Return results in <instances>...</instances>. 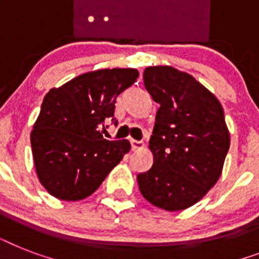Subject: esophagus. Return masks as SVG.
<instances>
[{"label":"esophagus","mask_w":259,"mask_h":259,"mask_svg":"<svg viewBox=\"0 0 259 259\" xmlns=\"http://www.w3.org/2000/svg\"><path fill=\"white\" fill-rule=\"evenodd\" d=\"M132 142V149L133 150H138V149H142L144 148V142L142 141H137V140H130Z\"/></svg>","instance_id":"obj_1"}]
</instances>
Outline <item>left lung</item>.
I'll return each instance as SVG.
<instances>
[{
  "mask_svg": "<svg viewBox=\"0 0 259 259\" xmlns=\"http://www.w3.org/2000/svg\"><path fill=\"white\" fill-rule=\"evenodd\" d=\"M144 83L160 109L149 141L153 165L138 175V188L150 204L181 211L221 177L230 148L223 107L192 75L170 66L145 68Z\"/></svg>",
  "mask_w": 259,
  "mask_h": 259,
  "instance_id": "8db88e82",
  "label": "left lung"
}]
</instances>
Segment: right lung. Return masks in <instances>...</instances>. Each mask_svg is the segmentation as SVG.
Masks as SVG:
<instances>
[{
  "instance_id": "1",
  "label": "right lung",
  "mask_w": 259,
  "mask_h": 259,
  "mask_svg": "<svg viewBox=\"0 0 259 259\" xmlns=\"http://www.w3.org/2000/svg\"><path fill=\"white\" fill-rule=\"evenodd\" d=\"M137 78L136 68H105L47 93L30 144L38 180L52 196L66 201L86 199L129 153L127 140H105L101 129L114 115L118 95Z\"/></svg>"
}]
</instances>
